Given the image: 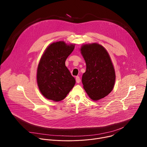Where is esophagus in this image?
<instances>
[{
  "mask_svg": "<svg viewBox=\"0 0 147 147\" xmlns=\"http://www.w3.org/2000/svg\"><path fill=\"white\" fill-rule=\"evenodd\" d=\"M76 82H77V83H80V82H81L80 78V77H78V76H77V77H76Z\"/></svg>",
  "mask_w": 147,
  "mask_h": 147,
  "instance_id": "esophagus-1",
  "label": "esophagus"
}]
</instances>
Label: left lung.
Listing matches in <instances>:
<instances>
[{
  "mask_svg": "<svg viewBox=\"0 0 147 147\" xmlns=\"http://www.w3.org/2000/svg\"><path fill=\"white\" fill-rule=\"evenodd\" d=\"M80 51L86 63L82 76L83 88L89 97L98 100L107 96L113 89L116 75L111 57L101 45H83Z\"/></svg>",
  "mask_w": 147,
  "mask_h": 147,
  "instance_id": "obj_1",
  "label": "left lung"
}]
</instances>
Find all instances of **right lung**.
Masks as SVG:
<instances>
[{"label": "right lung", "instance_id": "obj_1", "mask_svg": "<svg viewBox=\"0 0 147 147\" xmlns=\"http://www.w3.org/2000/svg\"><path fill=\"white\" fill-rule=\"evenodd\" d=\"M75 44L58 41L50 44L39 60L36 80L39 90L48 99L59 102L66 98L76 84L75 78L65 66Z\"/></svg>", "mask_w": 147, "mask_h": 147}]
</instances>
